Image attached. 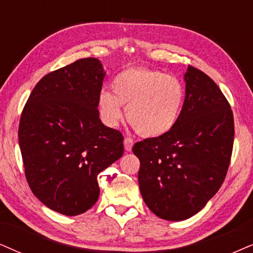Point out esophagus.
<instances>
[{
  "label": "esophagus",
  "instance_id": "34e87169",
  "mask_svg": "<svg viewBox=\"0 0 253 253\" xmlns=\"http://www.w3.org/2000/svg\"><path fill=\"white\" fill-rule=\"evenodd\" d=\"M133 143H134V141L132 139H130V137H125V140H124L125 150H127V152H130V150H132Z\"/></svg>",
  "mask_w": 253,
  "mask_h": 253
}]
</instances>
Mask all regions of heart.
<instances>
[{
	"mask_svg": "<svg viewBox=\"0 0 253 253\" xmlns=\"http://www.w3.org/2000/svg\"><path fill=\"white\" fill-rule=\"evenodd\" d=\"M113 94H99L100 117L108 126H116L126 117L137 132L145 136H160L175 127L183 110L185 91L176 77L147 68H129L112 82Z\"/></svg>",
	"mask_w": 253,
	"mask_h": 253,
	"instance_id": "obj_1",
	"label": "heart"
}]
</instances>
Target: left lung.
I'll return each mask as SVG.
<instances>
[{"label": "left lung", "mask_w": 253, "mask_h": 253, "mask_svg": "<svg viewBox=\"0 0 253 253\" xmlns=\"http://www.w3.org/2000/svg\"><path fill=\"white\" fill-rule=\"evenodd\" d=\"M184 81L183 110L174 128L133 146L143 201L167 220L194 216L218 191L235 136L231 106L216 83L191 65Z\"/></svg>", "instance_id": "left-lung-1"}]
</instances>
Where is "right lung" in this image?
Returning <instances> with one entry per match:
<instances>
[{
  "label": "right lung",
  "mask_w": 253,
  "mask_h": 253,
  "mask_svg": "<svg viewBox=\"0 0 253 253\" xmlns=\"http://www.w3.org/2000/svg\"><path fill=\"white\" fill-rule=\"evenodd\" d=\"M105 72L83 58L44 76L22 111L18 141L35 196L66 216L98 201V174L124 154V135L99 119Z\"/></svg>",
  "instance_id": "right-lung-1"
}]
</instances>
